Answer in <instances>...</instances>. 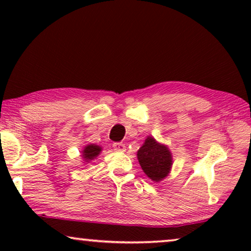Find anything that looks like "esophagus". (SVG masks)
<instances>
[{"instance_id":"34e87169","label":"esophagus","mask_w":251,"mask_h":251,"mask_svg":"<svg viewBox=\"0 0 251 251\" xmlns=\"http://www.w3.org/2000/svg\"><path fill=\"white\" fill-rule=\"evenodd\" d=\"M113 148L117 151H126V146L125 144L123 143H114L113 144Z\"/></svg>"}]
</instances>
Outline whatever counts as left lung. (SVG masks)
Wrapping results in <instances>:
<instances>
[{
    "label": "left lung",
    "instance_id": "1",
    "mask_svg": "<svg viewBox=\"0 0 251 251\" xmlns=\"http://www.w3.org/2000/svg\"><path fill=\"white\" fill-rule=\"evenodd\" d=\"M137 158L144 173L154 181H160L168 175L172 167V154L168 148L147 137L137 151Z\"/></svg>",
    "mask_w": 251,
    "mask_h": 251
}]
</instances>
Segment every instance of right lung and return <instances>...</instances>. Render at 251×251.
Here are the masks:
<instances>
[{
  "label": "right lung",
  "instance_id": "right-lung-1",
  "mask_svg": "<svg viewBox=\"0 0 251 251\" xmlns=\"http://www.w3.org/2000/svg\"><path fill=\"white\" fill-rule=\"evenodd\" d=\"M101 151V148L97 145H94V144H91V145H87L84 148L83 151V157L85 160H92L94 159L96 156H99L100 151Z\"/></svg>",
  "mask_w": 251,
  "mask_h": 251
}]
</instances>
